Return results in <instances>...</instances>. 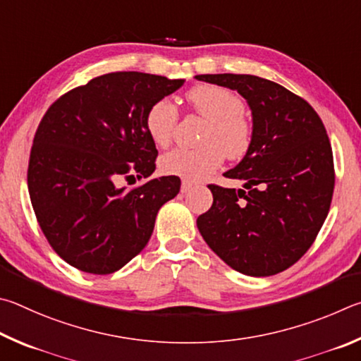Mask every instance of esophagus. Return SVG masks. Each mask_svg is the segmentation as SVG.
<instances>
[{
	"instance_id": "esophagus-1",
	"label": "esophagus",
	"mask_w": 361,
	"mask_h": 361,
	"mask_svg": "<svg viewBox=\"0 0 361 361\" xmlns=\"http://www.w3.org/2000/svg\"><path fill=\"white\" fill-rule=\"evenodd\" d=\"M192 187H193V182L184 179V180H182V185H180V192H182V193H187L188 190H190Z\"/></svg>"
}]
</instances>
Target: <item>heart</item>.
<instances>
[{
    "mask_svg": "<svg viewBox=\"0 0 361 361\" xmlns=\"http://www.w3.org/2000/svg\"><path fill=\"white\" fill-rule=\"evenodd\" d=\"M187 101L195 112L207 120L201 136L203 145L197 149H173L161 157L160 168L168 176L198 180L212 174L222 163L224 155L230 160L243 157L250 145L252 130L243 114V99L228 88L201 84L187 93ZM177 118L176 106L166 98L149 107L145 130L154 144L166 147L173 141Z\"/></svg>",
    "mask_w": 361,
    "mask_h": 361,
    "instance_id": "heart-1",
    "label": "heart"
}]
</instances>
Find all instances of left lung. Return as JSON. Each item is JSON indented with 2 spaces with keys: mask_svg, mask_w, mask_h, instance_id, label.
Returning <instances> with one entry per match:
<instances>
[{
  "mask_svg": "<svg viewBox=\"0 0 361 361\" xmlns=\"http://www.w3.org/2000/svg\"><path fill=\"white\" fill-rule=\"evenodd\" d=\"M236 90L252 111V139L230 179L209 185L211 209L197 220L207 245L245 276L264 277L295 264L328 216L334 188L333 152L319 114L273 80L250 74H200Z\"/></svg>",
  "mask_w": 361,
  "mask_h": 361,
  "instance_id": "1",
  "label": "left lung"
}]
</instances>
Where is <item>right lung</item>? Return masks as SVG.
Masks as SVG:
<instances>
[{
    "mask_svg": "<svg viewBox=\"0 0 361 361\" xmlns=\"http://www.w3.org/2000/svg\"><path fill=\"white\" fill-rule=\"evenodd\" d=\"M184 79L137 71L94 78L44 114L31 147L28 192L44 236L63 260L90 274H111L149 243L158 209L180 190L163 176L131 190L120 177L155 171L158 150L145 114Z\"/></svg>",
    "mask_w": 361,
    "mask_h": 361,
    "instance_id": "add662e5",
    "label": "right lung"
}]
</instances>
